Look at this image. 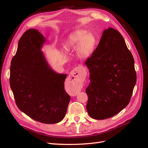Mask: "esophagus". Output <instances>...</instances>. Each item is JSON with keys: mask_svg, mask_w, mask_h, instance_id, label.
Returning <instances> with one entry per match:
<instances>
[{"mask_svg": "<svg viewBox=\"0 0 148 148\" xmlns=\"http://www.w3.org/2000/svg\"><path fill=\"white\" fill-rule=\"evenodd\" d=\"M70 88L75 91V93L80 92L82 89V83L85 78V73L80 68L74 69L70 75Z\"/></svg>", "mask_w": 148, "mask_h": 148, "instance_id": "obj_1", "label": "esophagus"}]
</instances>
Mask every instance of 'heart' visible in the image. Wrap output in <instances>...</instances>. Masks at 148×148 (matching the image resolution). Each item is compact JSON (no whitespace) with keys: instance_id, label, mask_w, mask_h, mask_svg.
Segmentation results:
<instances>
[{"instance_id":"1","label":"heart","mask_w":148,"mask_h":148,"mask_svg":"<svg viewBox=\"0 0 148 148\" xmlns=\"http://www.w3.org/2000/svg\"><path fill=\"white\" fill-rule=\"evenodd\" d=\"M96 40L92 33L86 31L77 30L71 33L65 44L67 50L76 48V53L80 59H87L95 51Z\"/></svg>"}]
</instances>
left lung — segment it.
Here are the masks:
<instances>
[{
  "mask_svg": "<svg viewBox=\"0 0 148 148\" xmlns=\"http://www.w3.org/2000/svg\"><path fill=\"white\" fill-rule=\"evenodd\" d=\"M85 64L90 73L88 114L96 120L113 117L129 104L136 82L133 57L122 34L112 28L105 29Z\"/></svg>",
  "mask_w": 148,
  "mask_h": 148,
  "instance_id": "obj_1",
  "label": "left lung"
}]
</instances>
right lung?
<instances>
[{
    "label": "right lung",
    "mask_w": 148,
    "mask_h": 148,
    "mask_svg": "<svg viewBox=\"0 0 148 148\" xmlns=\"http://www.w3.org/2000/svg\"><path fill=\"white\" fill-rule=\"evenodd\" d=\"M46 42L37 29L22 35L11 62L10 85L21 111L39 122L53 124L65 117L70 96L64 89L66 74L56 73L41 51Z\"/></svg>",
    "instance_id": "right-lung-1"
}]
</instances>
